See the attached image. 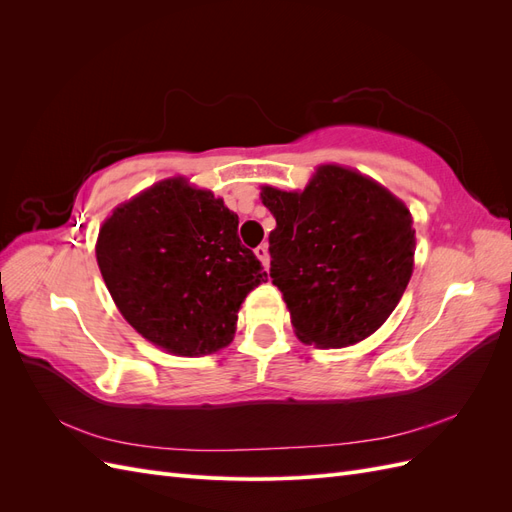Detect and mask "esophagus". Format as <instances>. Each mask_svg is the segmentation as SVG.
<instances>
[{"label":"esophagus","instance_id":"esophagus-1","mask_svg":"<svg viewBox=\"0 0 512 512\" xmlns=\"http://www.w3.org/2000/svg\"><path fill=\"white\" fill-rule=\"evenodd\" d=\"M254 254L258 256V260L262 262V265L265 267H269V247H267V243H262V245H258L256 250H254Z\"/></svg>","mask_w":512,"mask_h":512}]
</instances>
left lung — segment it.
<instances>
[{
  "mask_svg": "<svg viewBox=\"0 0 512 512\" xmlns=\"http://www.w3.org/2000/svg\"><path fill=\"white\" fill-rule=\"evenodd\" d=\"M277 222L271 277L303 344L344 348L393 314L414 267L412 215L389 190L356 170L324 164L303 192L265 185Z\"/></svg>",
  "mask_w": 512,
  "mask_h": 512,
  "instance_id": "8db88e82",
  "label": "left lung"
}]
</instances>
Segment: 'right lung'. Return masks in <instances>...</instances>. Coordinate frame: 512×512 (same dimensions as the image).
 <instances>
[{"instance_id": "1", "label": "right lung", "mask_w": 512, "mask_h": 512, "mask_svg": "<svg viewBox=\"0 0 512 512\" xmlns=\"http://www.w3.org/2000/svg\"><path fill=\"white\" fill-rule=\"evenodd\" d=\"M237 228L222 198L181 177L119 205L100 228L96 258L121 316L179 356L228 346L247 292L267 282Z\"/></svg>"}]
</instances>
